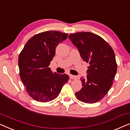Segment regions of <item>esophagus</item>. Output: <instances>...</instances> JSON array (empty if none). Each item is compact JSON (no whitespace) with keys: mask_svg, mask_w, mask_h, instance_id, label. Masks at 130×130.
Masks as SVG:
<instances>
[{"mask_svg":"<svg viewBox=\"0 0 130 130\" xmlns=\"http://www.w3.org/2000/svg\"><path fill=\"white\" fill-rule=\"evenodd\" d=\"M69 76H70V78L71 79H76L77 78V76L72 75V74H69Z\"/></svg>","mask_w":130,"mask_h":130,"instance_id":"obj_1","label":"esophagus"}]
</instances>
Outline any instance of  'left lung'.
Masks as SVG:
<instances>
[{
	"instance_id": "8db88e82",
	"label": "left lung",
	"mask_w": 130,
	"mask_h": 130,
	"mask_svg": "<svg viewBox=\"0 0 130 130\" xmlns=\"http://www.w3.org/2000/svg\"><path fill=\"white\" fill-rule=\"evenodd\" d=\"M69 38L77 48L83 61L89 64L86 78L82 77V88L76 92L78 100L94 104L106 95L117 70L114 51L100 36L89 32L71 34Z\"/></svg>"
}]
</instances>
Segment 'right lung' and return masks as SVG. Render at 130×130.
Segmentation results:
<instances>
[{
    "label": "right lung",
    "mask_w": 130,
    "mask_h": 130,
    "mask_svg": "<svg viewBox=\"0 0 130 130\" xmlns=\"http://www.w3.org/2000/svg\"><path fill=\"white\" fill-rule=\"evenodd\" d=\"M67 36V34L56 31L39 33L28 41L19 54L21 79L28 95L38 102L56 99L69 80L67 74L53 73L49 67L57 46Z\"/></svg>",
    "instance_id": "obj_1"
}]
</instances>
